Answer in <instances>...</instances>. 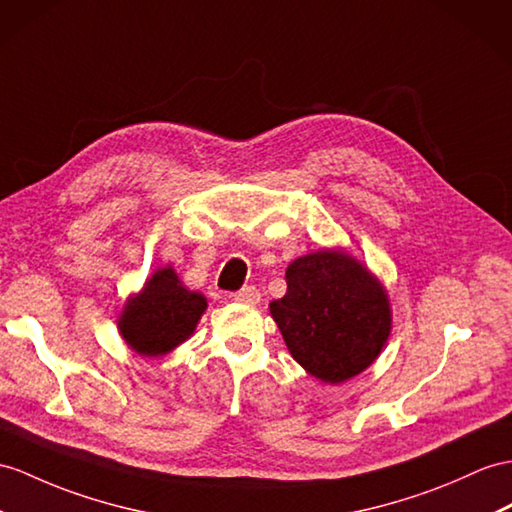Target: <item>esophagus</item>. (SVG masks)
I'll use <instances>...</instances> for the list:
<instances>
[{
    "instance_id": "34e87169",
    "label": "esophagus",
    "mask_w": 512,
    "mask_h": 512,
    "mask_svg": "<svg viewBox=\"0 0 512 512\" xmlns=\"http://www.w3.org/2000/svg\"><path fill=\"white\" fill-rule=\"evenodd\" d=\"M232 299H236V302H241V304L256 306V304H260V291L256 289V286H243L241 291H236L232 295Z\"/></svg>"
}]
</instances>
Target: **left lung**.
<instances>
[{
    "label": "left lung",
    "mask_w": 512,
    "mask_h": 512,
    "mask_svg": "<svg viewBox=\"0 0 512 512\" xmlns=\"http://www.w3.org/2000/svg\"><path fill=\"white\" fill-rule=\"evenodd\" d=\"M291 356L310 376L341 384L376 363L393 328L378 276L341 247H323L286 267V295L269 304Z\"/></svg>",
    "instance_id": "8db88e82"
}]
</instances>
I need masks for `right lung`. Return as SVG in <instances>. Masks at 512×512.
<instances>
[{
	"mask_svg": "<svg viewBox=\"0 0 512 512\" xmlns=\"http://www.w3.org/2000/svg\"><path fill=\"white\" fill-rule=\"evenodd\" d=\"M208 299L186 289L171 265L158 267L139 293L126 299L117 317L121 339L145 358L165 356L191 339Z\"/></svg>",
	"mask_w": 512,
	"mask_h": 512,
	"instance_id": "right-lung-1",
	"label": "right lung"
}]
</instances>
